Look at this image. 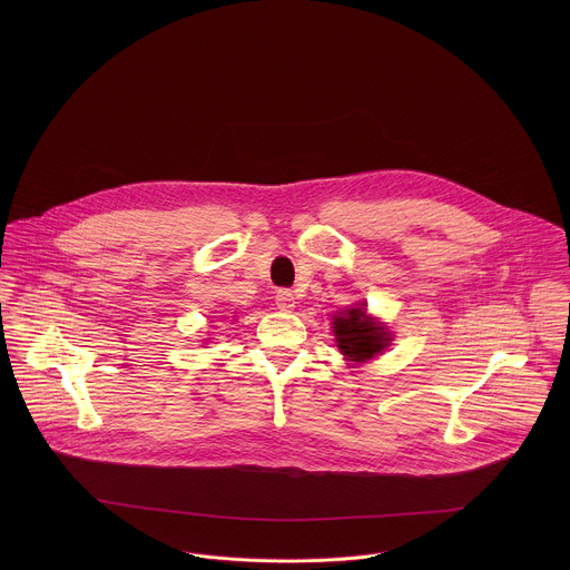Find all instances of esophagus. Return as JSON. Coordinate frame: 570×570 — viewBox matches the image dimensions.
I'll use <instances>...</instances> for the list:
<instances>
[{
	"label": "esophagus",
	"mask_w": 570,
	"mask_h": 570,
	"mask_svg": "<svg viewBox=\"0 0 570 570\" xmlns=\"http://www.w3.org/2000/svg\"><path fill=\"white\" fill-rule=\"evenodd\" d=\"M276 307H278L281 312H292V309L296 307L294 294L287 292V289H278V292H276Z\"/></svg>",
	"instance_id": "obj_1"
}]
</instances>
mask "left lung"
<instances>
[{"label": "left lung", "instance_id": "8db88e82", "mask_svg": "<svg viewBox=\"0 0 570 570\" xmlns=\"http://www.w3.org/2000/svg\"><path fill=\"white\" fill-rule=\"evenodd\" d=\"M333 335L337 342L340 353L348 362H366L377 355L391 344L389 328L371 318L364 309L351 307L337 316H333Z\"/></svg>", "mask_w": 570, "mask_h": 570}]
</instances>
